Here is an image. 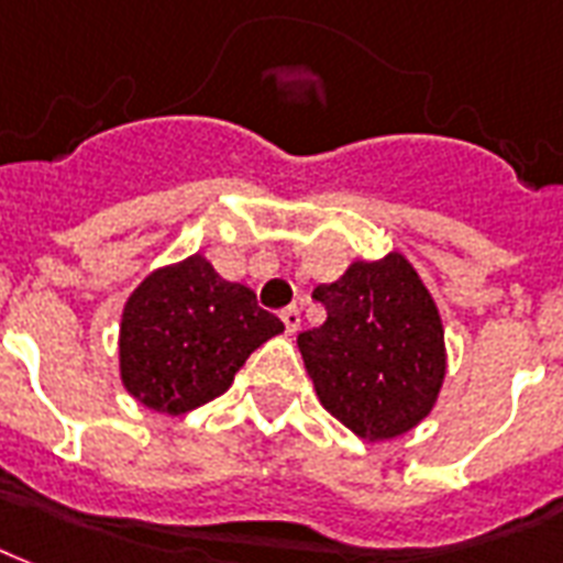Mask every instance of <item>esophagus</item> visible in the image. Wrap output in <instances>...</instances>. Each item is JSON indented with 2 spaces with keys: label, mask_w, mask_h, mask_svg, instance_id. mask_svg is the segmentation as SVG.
Instances as JSON below:
<instances>
[{
  "label": "esophagus",
  "mask_w": 563,
  "mask_h": 563,
  "mask_svg": "<svg viewBox=\"0 0 563 563\" xmlns=\"http://www.w3.org/2000/svg\"><path fill=\"white\" fill-rule=\"evenodd\" d=\"M282 322H285L287 334H296V331H299V322H302V317H299V308H296V305L285 308V311H282Z\"/></svg>",
  "instance_id": "1"
}]
</instances>
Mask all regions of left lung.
Segmentation results:
<instances>
[{"instance_id": "8db88e82", "label": "left lung", "mask_w": 563, "mask_h": 563, "mask_svg": "<svg viewBox=\"0 0 563 563\" xmlns=\"http://www.w3.org/2000/svg\"><path fill=\"white\" fill-rule=\"evenodd\" d=\"M313 299L329 320L296 343L322 408L369 443L417 429L446 378V338L411 261L402 252L352 261Z\"/></svg>"}]
</instances>
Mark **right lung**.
I'll list each match as a JSON object with an SVG mask.
<instances>
[{"label":"right lung","instance_id":"1","mask_svg":"<svg viewBox=\"0 0 563 563\" xmlns=\"http://www.w3.org/2000/svg\"><path fill=\"white\" fill-rule=\"evenodd\" d=\"M282 331L250 287L225 282L196 252L152 269L125 299L120 382L143 408L181 417L225 394L252 352Z\"/></svg>","mask_w":563,"mask_h":563}]
</instances>
